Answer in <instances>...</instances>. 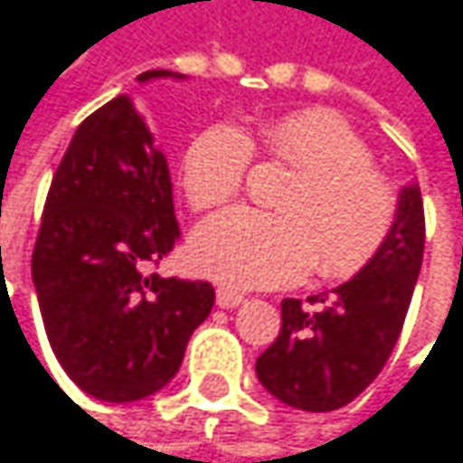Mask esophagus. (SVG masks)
Returning <instances> with one entry per match:
<instances>
[{"instance_id":"1","label":"esophagus","mask_w":463,"mask_h":463,"mask_svg":"<svg viewBox=\"0 0 463 463\" xmlns=\"http://www.w3.org/2000/svg\"><path fill=\"white\" fill-rule=\"evenodd\" d=\"M243 302V294H238V291H232V288H217V305L222 307V310H232V307H238Z\"/></svg>"}]
</instances>
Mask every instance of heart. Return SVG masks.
Segmentation results:
<instances>
[{"label":"heart","mask_w":463,"mask_h":463,"mask_svg":"<svg viewBox=\"0 0 463 463\" xmlns=\"http://www.w3.org/2000/svg\"><path fill=\"white\" fill-rule=\"evenodd\" d=\"M251 143L297 169V177L278 195V214L232 209L206 220L190 241L195 270L231 286L291 283L313 265L328 280L360 273L390 238L398 203L355 129L323 108L268 118L254 140L231 124L209 127L183 156L193 209H214L238 195Z\"/></svg>","instance_id":"1"}]
</instances>
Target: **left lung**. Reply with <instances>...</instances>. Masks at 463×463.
Wrapping results in <instances>:
<instances>
[{
    "mask_svg": "<svg viewBox=\"0 0 463 463\" xmlns=\"http://www.w3.org/2000/svg\"><path fill=\"white\" fill-rule=\"evenodd\" d=\"M424 257V203L416 183L400 190L395 225L379 254L328 294L280 302V334L257 357V379L280 402L336 411L384 368L408 313Z\"/></svg>",
    "mask_w": 463,
    "mask_h": 463,
    "instance_id": "obj_1",
    "label": "left lung"
}]
</instances>
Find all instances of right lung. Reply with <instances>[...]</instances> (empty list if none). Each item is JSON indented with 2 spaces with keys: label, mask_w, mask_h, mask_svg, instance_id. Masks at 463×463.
Instances as JSON below:
<instances>
[{
  "label": "right lung",
  "mask_w": 463,
  "mask_h": 463,
  "mask_svg": "<svg viewBox=\"0 0 463 463\" xmlns=\"http://www.w3.org/2000/svg\"><path fill=\"white\" fill-rule=\"evenodd\" d=\"M166 76L185 79L146 71L137 81ZM177 238L169 164L135 103L118 95L79 124L31 257L52 353L87 395L143 400L180 371L214 288L150 273Z\"/></svg>",
  "instance_id": "add662e5"
}]
</instances>
